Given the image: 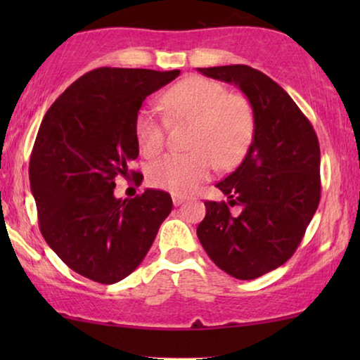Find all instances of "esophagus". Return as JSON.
<instances>
[{
    "label": "esophagus",
    "instance_id": "obj_1",
    "mask_svg": "<svg viewBox=\"0 0 360 360\" xmlns=\"http://www.w3.org/2000/svg\"><path fill=\"white\" fill-rule=\"evenodd\" d=\"M172 201H174L175 206H180L185 201V198H184V196H180V195H172Z\"/></svg>",
    "mask_w": 360,
    "mask_h": 360
}]
</instances>
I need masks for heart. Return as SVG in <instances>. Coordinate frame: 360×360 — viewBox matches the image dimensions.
I'll return each instance as SVG.
<instances>
[{"mask_svg": "<svg viewBox=\"0 0 360 360\" xmlns=\"http://www.w3.org/2000/svg\"><path fill=\"white\" fill-rule=\"evenodd\" d=\"M170 121H190L186 154H167L152 162L147 180L157 188L179 195L195 191L210 179L216 162L233 167L248 149L254 132V111L249 100L208 78L191 77L176 83L162 98ZM134 136L146 157H154L165 146V121L152 110L141 108L134 120Z\"/></svg>", "mask_w": 360, "mask_h": 360, "instance_id": "1", "label": "heart"}]
</instances>
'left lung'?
Here are the masks:
<instances>
[{"label": "left lung", "mask_w": 360, "mask_h": 360, "mask_svg": "<svg viewBox=\"0 0 360 360\" xmlns=\"http://www.w3.org/2000/svg\"><path fill=\"white\" fill-rule=\"evenodd\" d=\"M234 83L254 111V137L243 164L218 188L229 201H205L196 234L226 274L252 280L283 265L302 243L321 196L319 142L287 91L249 65L198 68ZM238 204L239 215L229 211Z\"/></svg>", "instance_id": "1"}]
</instances>
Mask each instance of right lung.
Listing matches in <instances>:
<instances>
[{
    "instance_id": "1",
    "label": "right lung",
    "mask_w": 360,
    "mask_h": 360,
    "mask_svg": "<svg viewBox=\"0 0 360 360\" xmlns=\"http://www.w3.org/2000/svg\"><path fill=\"white\" fill-rule=\"evenodd\" d=\"M180 70L101 67L73 82L49 108L29 162L39 228L72 270L111 285L142 262L162 221L170 214L167 191L147 188L116 198L117 179H134L139 155L134 120L142 101Z\"/></svg>"
}]
</instances>
